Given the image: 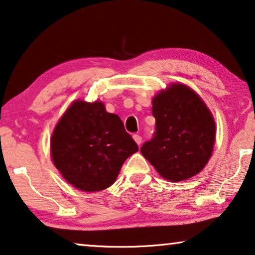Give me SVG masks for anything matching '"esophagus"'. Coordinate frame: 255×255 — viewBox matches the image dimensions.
Returning a JSON list of instances; mask_svg holds the SVG:
<instances>
[{"mask_svg": "<svg viewBox=\"0 0 255 255\" xmlns=\"http://www.w3.org/2000/svg\"><path fill=\"white\" fill-rule=\"evenodd\" d=\"M132 137H134V139H135V142L136 143H137V144L139 145V144H141V143H142V137H141V136H139L138 134H134V135H132Z\"/></svg>", "mask_w": 255, "mask_h": 255, "instance_id": "obj_1", "label": "esophagus"}]
</instances>
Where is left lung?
Listing matches in <instances>:
<instances>
[{"label":"left lung","mask_w":255,"mask_h":255,"mask_svg":"<svg viewBox=\"0 0 255 255\" xmlns=\"http://www.w3.org/2000/svg\"><path fill=\"white\" fill-rule=\"evenodd\" d=\"M156 130L141 146L142 155L163 178L181 181L206 166L215 143V121L206 104L182 84L152 99Z\"/></svg>","instance_id":"1"}]
</instances>
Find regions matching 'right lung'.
Segmentation results:
<instances>
[{
  "label": "right lung",
  "mask_w": 255,
  "mask_h": 255,
  "mask_svg": "<svg viewBox=\"0 0 255 255\" xmlns=\"http://www.w3.org/2000/svg\"><path fill=\"white\" fill-rule=\"evenodd\" d=\"M138 146L117 114L103 103H73L53 131L52 158L63 178L84 192L103 191L116 181L125 160Z\"/></svg>",
  "instance_id": "right-lung-1"
}]
</instances>
